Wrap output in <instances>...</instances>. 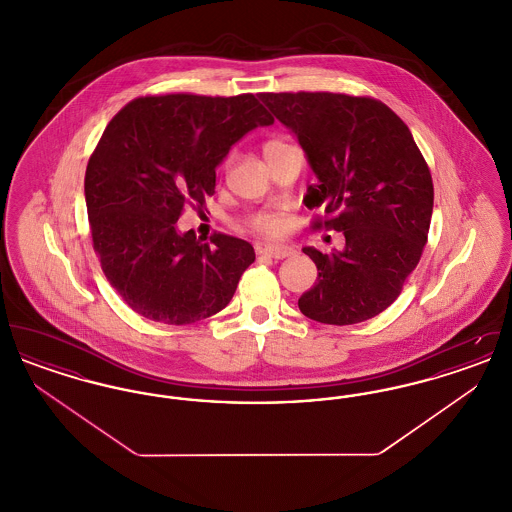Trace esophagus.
Here are the masks:
<instances>
[{"label": "esophagus", "mask_w": 512, "mask_h": 512, "mask_svg": "<svg viewBox=\"0 0 512 512\" xmlns=\"http://www.w3.org/2000/svg\"><path fill=\"white\" fill-rule=\"evenodd\" d=\"M261 253L272 257V259H286V257H292L295 249L290 247V245H265L261 249Z\"/></svg>", "instance_id": "obj_1"}]
</instances>
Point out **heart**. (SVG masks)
Segmentation results:
<instances>
[{"mask_svg": "<svg viewBox=\"0 0 512 512\" xmlns=\"http://www.w3.org/2000/svg\"><path fill=\"white\" fill-rule=\"evenodd\" d=\"M278 146H284V144H282V142H268L267 146H265V151ZM259 228H261V230H265V232L274 234V232H278V230H280V222L274 219L261 220V222H259Z\"/></svg>", "mask_w": 512, "mask_h": 512, "instance_id": "1", "label": "heart"}]
</instances>
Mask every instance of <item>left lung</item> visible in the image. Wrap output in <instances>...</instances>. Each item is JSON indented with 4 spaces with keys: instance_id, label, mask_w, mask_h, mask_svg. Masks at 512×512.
<instances>
[{
    "instance_id": "left-lung-1",
    "label": "left lung",
    "mask_w": 512,
    "mask_h": 512,
    "mask_svg": "<svg viewBox=\"0 0 512 512\" xmlns=\"http://www.w3.org/2000/svg\"><path fill=\"white\" fill-rule=\"evenodd\" d=\"M303 147L317 184L305 205L332 215L341 251L303 247L317 284L299 297L305 317L357 324L380 315L401 293L428 240L434 184L413 134L388 105L330 92L261 94Z\"/></svg>"
}]
</instances>
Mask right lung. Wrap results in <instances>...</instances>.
<instances>
[{"mask_svg":"<svg viewBox=\"0 0 512 512\" xmlns=\"http://www.w3.org/2000/svg\"><path fill=\"white\" fill-rule=\"evenodd\" d=\"M272 122L253 94H169L134 99L107 124L86 167L88 219L109 284L140 317L180 326L230 303L253 247L226 234L203 244L176 222L215 194L230 147Z\"/></svg>","mask_w":512,"mask_h":512,"instance_id":"1","label":"right lung"}]
</instances>
